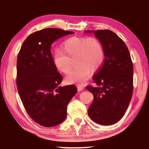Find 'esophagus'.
I'll return each instance as SVG.
<instances>
[{
  "label": "esophagus",
  "mask_w": 149,
  "mask_h": 149,
  "mask_svg": "<svg viewBox=\"0 0 149 149\" xmlns=\"http://www.w3.org/2000/svg\"><path fill=\"white\" fill-rule=\"evenodd\" d=\"M77 90H78V91H81L84 90V87L81 86V85H78Z\"/></svg>",
  "instance_id": "esophagus-1"
}]
</instances>
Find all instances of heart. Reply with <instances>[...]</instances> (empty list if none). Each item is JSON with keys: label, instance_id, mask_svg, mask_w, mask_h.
<instances>
[{"label": "heart", "instance_id": "b5f03b06", "mask_svg": "<svg viewBox=\"0 0 149 149\" xmlns=\"http://www.w3.org/2000/svg\"><path fill=\"white\" fill-rule=\"evenodd\" d=\"M62 51L56 50L53 56L55 67L65 74L72 70L75 58L76 68L65 77L68 84H82L89 79L91 70L97 71L102 66L104 60V49L95 37H72L62 45Z\"/></svg>", "mask_w": 149, "mask_h": 149}]
</instances>
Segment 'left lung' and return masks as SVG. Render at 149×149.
Wrapping results in <instances>:
<instances>
[{
	"instance_id": "8db88e82",
	"label": "left lung",
	"mask_w": 149,
	"mask_h": 149,
	"mask_svg": "<svg viewBox=\"0 0 149 149\" xmlns=\"http://www.w3.org/2000/svg\"><path fill=\"white\" fill-rule=\"evenodd\" d=\"M87 32H93L99 39L105 56L93 77L97 86L86 87L94 97L88 114L99 124H114L125 114L133 94V65L130 51L124 41L110 30Z\"/></svg>"
}]
</instances>
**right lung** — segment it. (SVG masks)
<instances>
[{
    "instance_id": "right-lung-1",
    "label": "right lung",
    "mask_w": 149,
    "mask_h": 149,
    "mask_svg": "<svg viewBox=\"0 0 149 149\" xmlns=\"http://www.w3.org/2000/svg\"><path fill=\"white\" fill-rule=\"evenodd\" d=\"M73 33L57 28L35 31L26 39L17 54L19 97L31 119L44 127H54L65 119L68 104L77 93L74 85L58 86L62 76L50 51L52 42Z\"/></svg>"
}]
</instances>
